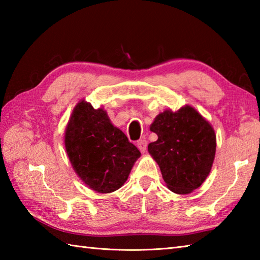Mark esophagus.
Instances as JSON below:
<instances>
[{"label":"esophagus","mask_w":260,"mask_h":260,"mask_svg":"<svg viewBox=\"0 0 260 260\" xmlns=\"http://www.w3.org/2000/svg\"><path fill=\"white\" fill-rule=\"evenodd\" d=\"M146 146H147V141L146 140H140L137 141V147L140 148V151L142 153H144L146 151Z\"/></svg>","instance_id":"esophagus-1"}]
</instances>
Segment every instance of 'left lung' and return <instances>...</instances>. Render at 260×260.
I'll list each match as a JSON object with an SVG mask.
<instances>
[{
	"label": "left lung",
	"instance_id": "obj_1",
	"mask_svg": "<svg viewBox=\"0 0 260 260\" xmlns=\"http://www.w3.org/2000/svg\"><path fill=\"white\" fill-rule=\"evenodd\" d=\"M157 141L148 153L158 164L169 189L189 194L198 189L211 171L217 147L214 129L197 110L185 105L178 112L158 114L150 126Z\"/></svg>",
	"mask_w": 260,
	"mask_h": 260
}]
</instances>
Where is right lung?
Returning <instances> with one entry per match:
<instances>
[{"label":"right lung","instance_id":"1","mask_svg":"<svg viewBox=\"0 0 260 260\" xmlns=\"http://www.w3.org/2000/svg\"><path fill=\"white\" fill-rule=\"evenodd\" d=\"M64 146L75 172L98 193L124 185L141 152L110 121L104 108L84 99L76 105L66 127Z\"/></svg>","mask_w":260,"mask_h":260}]
</instances>
